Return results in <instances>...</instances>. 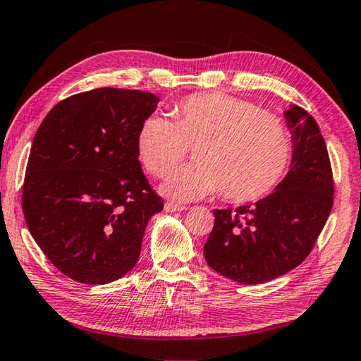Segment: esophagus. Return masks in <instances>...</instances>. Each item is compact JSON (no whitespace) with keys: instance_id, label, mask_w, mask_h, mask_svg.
I'll list each match as a JSON object with an SVG mask.
<instances>
[{"instance_id":"1","label":"esophagus","mask_w":361,"mask_h":361,"mask_svg":"<svg viewBox=\"0 0 361 361\" xmlns=\"http://www.w3.org/2000/svg\"><path fill=\"white\" fill-rule=\"evenodd\" d=\"M164 209H166V212H169V213H173V212H185L186 207L185 205H176V204H172V202H167Z\"/></svg>"}]
</instances>
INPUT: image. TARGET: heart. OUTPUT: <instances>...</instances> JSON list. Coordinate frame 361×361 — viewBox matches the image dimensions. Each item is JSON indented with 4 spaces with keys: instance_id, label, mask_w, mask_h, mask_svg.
Masks as SVG:
<instances>
[{
    "instance_id": "obj_1",
    "label": "heart",
    "mask_w": 361,
    "mask_h": 361,
    "mask_svg": "<svg viewBox=\"0 0 361 361\" xmlns=\"http://www.w3.org/2000/svg\"><path fill=\"white\" fill-rule=\"evenodd\" d=\"M195 148L197 166L181 169L164 185L176 200L221 191L234 204L259 200L288 175L295 143L285 122L253 103L219 92L185 97L173 119L151 114L137 132V154L152 176L166 178Z\"/></svg>"
}]
</instances>
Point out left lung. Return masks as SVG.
Returning a JSON list of instances; mask_svg holds the SVG:
<instances>
[{"mask_svg": "<svg viewBox=\"0 0 361 361\" xmlns=\"http://www.w3.org/2000/svg\"><path fill=\"white\" fill-rule=\"evenodd\" d=\"M285 119L295 143L285 180L255 205L213 210L205 259L234 282L264 283L301 264L331 212L334 181L319 124L296 105L285 111Z\"/></svg>", "mask_w": 361, "mask_h": 361, "instance_id": "1", "label": "left lung"}]
</instances>
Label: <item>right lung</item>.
<instances>
[{
	"instance_id": "right-lung-1",
	"label": "right lung",
	"mask_w": 361,
	"mask_h": 361,
	"mask_svg": "<svg viewBox=\"0 0 361 361\" xmlns=\"http://www.w3.org/2000/svg\"><path fill=\"white\" fill-rule=\"evenodd\" d=\"M157 102L143 90L94 89L57 103L36 132L23 215L49 261L79 283L129 272L146 224L164 209L137 154L140 124Z\"/></svg>"
}]
</instances>
